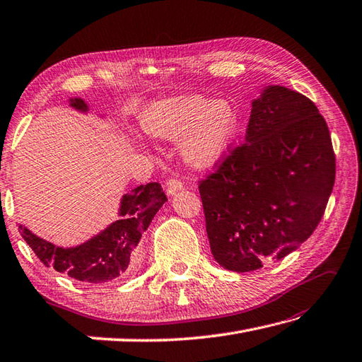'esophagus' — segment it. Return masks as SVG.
I'll list each match as a JSON object with an SVG mask.
<instances>
[{
  "label": "esophagus",
  "mask_w": 362,
  "mask_h": 362,
  "mask_svg": "<svg viewBox=\"0 0 362 362\" xmlns=\"http://www.w3.org/2000/svg\"><path fill=\"white\" fill-rule=\"evenodd\" d=\"M184 189V184L180 181V180H170L167 182V187H165V192L168 197H173L176 192H180Z\"/></svg>",
  "instance_id": "1"
}]
</instances>
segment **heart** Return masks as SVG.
<instances>
[{
	"label": "heart",
	"mask_w": 362,
	"mask_h": 362,
	"mask_svg": "<svg viewBox=\"0 0 362 362\" xmlns=\"http://www.w3.org/2000/svg\"><path fill=\"white\" fill-rule=\"evenodd\" d=\"M139 124L146 136L180 142L182 160L195 170L218 165L239 134V112L230 100L203 95L164 98L144 107Z\"/></svg>",
	"instance_id": "obj_1"
}]
</instances>
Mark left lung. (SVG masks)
<instances>
[{"label":"left lung","instance_id":"obj_1","mask_svg":"<svg viewBox=\"0 0 362 362\" xmlns=\"http://www.w3.org/2000/svg\"><path fill=\"white\" fill-rule=\"evenodd\" d=\"M336 158L327 122L305 95L265 86L245 144L200 182L214 259L245 274L295 252L322 220Z\"/></svg>","mask_w":362,"mask_h":362}]
</instances>
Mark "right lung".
<instances>
[{
  "label": "right lung",
  "instance_id": "obj_1",
  "mask_svg": "<svg viewBox=\"0 0 362 362\" xmlns=\"http://www.w3.org/2000/svg\"><path fill=\"white\" fill-rule=\"evenodd\" d=\"M69 106L81 114L88 112V105L83 98H70ZM105 117L103 114L100 119ZM165 202L167 197L159 182L142 184L128 190L120 198L119 220L75 247H57L39 238L25 225H20L18 230L43 265L78 281L100 284L134 270L140 239Z\"/></svg>",
  "mask_w": 362,
  "mask_h": 362
}]
</instances>
